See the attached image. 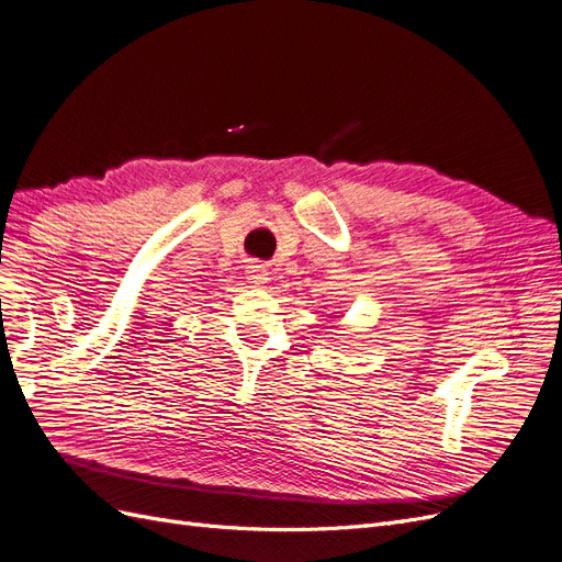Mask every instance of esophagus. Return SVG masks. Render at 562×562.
<instances>
[{
    "instance_id": "esophagus-1",
    "label": "esophagus",
    "mask_w": 562,
    "mask_h": 562,
    "mask_svg": "<svg viewBox=\"0 0 562 562\" xmlns=\"http://www.w3.org/2000/svg\"><path fill=\"white\" fill-rule=\"evenodd\" d=\"M247 280L252 282V284H266V270H263V266H247Z\"/></svg>"
}]
</instances>
